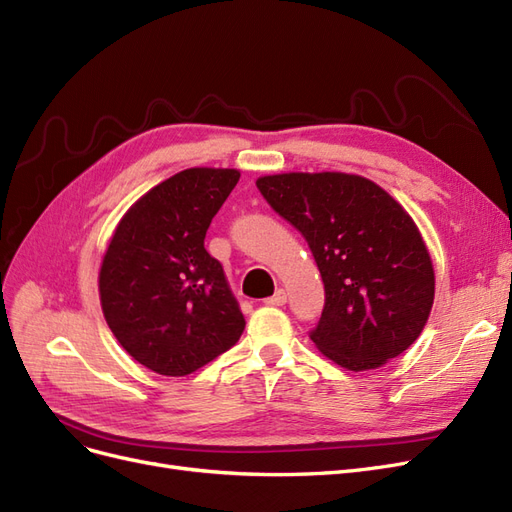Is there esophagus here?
Returning a JSON list of instances; mask_svg holds the SVG:
<instances>
[{
    "label": "esophagus",
    "instance_id": "1",
    "mask_svg": "<svg viewBox=\"0 0 512 512\" xmlns=\"http://www.w3.org/2000/svg\"><path fill=\"white\" fill-rule=\"evenodd\" d=\"M266 304H268V306H285V304H287V293L282 291V289H278L272 297L266 299Z\"/></svg>",
    "mask_w": 512,
    "mask_h": 512
}]
</instances>
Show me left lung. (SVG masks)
I'll use <instances>...</instances> for the list:
<instances>
[{
	"instance_id": "8db88e82",
	"label": "left lung",
	"mask_w": 512,
	"mask_h": 512,
	"mask_svg": "<svg viewBox=\"0 0 512 512\" xmlns=\"http://www.w3.org/2000/svg\"><path fill=\"white\" fill-rule=\"evenodd\" d=\"M257 187L306 238L323 276L325 308L310 331L316 348L350 371L403 354L434 301L432 261L405 208L346 173L270 175Z\"/></svg>"
}]
</instances>
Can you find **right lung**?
Returning a JSON list of instances; mask_svg holds the SVG:
<instances>
[{
    "label": "right lung",
    "instance_id": "add662e5",
    "mask_svg": "<svg viewBox=\"0 0 512 512\" xmlns=\"http://www.w3.org/2000/svg\"><path fill=\"white\" fill-rule=\"evenodd\" d=\"M234 168H187L139 198L111 236L101 306L122 348L160 375H187L230 350L244 316L206 230L236 187Z\"/></svg>",
    "mask_w": 512,
    "mask_h": 512
}]
</instances>
